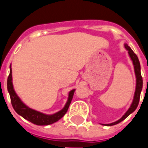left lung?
I'll use <instances>...</instances> for the list:
<instances>
[{
    "instance_id": "left-lung-1",
    "label": "left lung",
    "mask_w": 148,
    "mask_h": 148,
    "mask_svg": "<svg viewBox=\"0 0 148 148\" xmlns=\"http://www.w3.org/2000/svg\"><path fill=\"white\" fill-rule=\"evenodd\" d=\"M124 47H125V49L128 50L129 57H130V58L133 61V63H134V71H135V75H136V90H135V93H134V100H133V103H132V105L130 106V108L128 109V111L124 114V115L120 119H119L116 122L109 123V124H103V125L112 126V125H114V124H117V123H120L123 119H125L130 114H132L137 109V107L138 105V103H139L140 95H141V91H142V89H143V77L141 76V66H140L139 60H138V56L134 53V51L132 49H130V47H128L127 44H125Z\"/></svg>"
}]
</instances>
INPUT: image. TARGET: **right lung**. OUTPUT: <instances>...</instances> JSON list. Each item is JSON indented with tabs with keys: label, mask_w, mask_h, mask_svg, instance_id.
Returning a JSON list of instances; mask_svg holds the SVG:
<instances>
[{
	"label": "right lung",
	"mask_w": 148,
	"mask_h": 148,
	"mask_svg": "<svg viewBox=\"0 0 148 148\" xmlns=\"http://www.w3.org/2000/svg\"><path fill=\"white\" fill-rule=\"evenodd\" d=\"M11 73H12L11 66H10V75H9L8 79H7V90H8L10 96V100H11L12 106H13L14 110L18 114H20V116H22L24 119H25L27 120H29V122L33 123H34L36 125H49V124H52L53 123L58 121L61 118L64 116V114L66 113V111L69 108V105L71 104L75 90H72L69 92L67 102H66L64 108L62 110L58 111V113L53 114H45L40 113L38 111H36L29 108L28 106H26L21 101V99L19 98V96L15 93L14 87H13Z\"/></svg>",
	"instance_id": "1"
}]
</instances>
